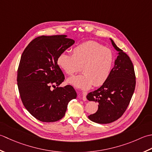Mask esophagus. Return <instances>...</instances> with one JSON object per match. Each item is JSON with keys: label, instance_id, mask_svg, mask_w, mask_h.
<instances>
[{"label": "esophagus", "instance_id": "34e87169", "mask_svg": "<svg viewBox=\"0 0 152 152\" xmlns=\"http://www.w3.org/2000/svg\"><path fill=\"white\" fill-rule=\"evenodd\" d=\"M86 95H87V92H86V91H83L82 92V99H83V101L86 100Z\"/></svg>", "mask_w": 152, "mask_h": 152}]
</instances>
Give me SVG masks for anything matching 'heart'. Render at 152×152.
<instances>
[{
  "label": "heart",
  "mask_w": 152,
  "mask_h": 152,
  "mask_svg": "<svg viewBox=\"0 0 152 152\" xmlns=\"http://www.w3.org/2000/svg\"><path fill=\"white\" fill-rule=\"evenodd\" d=\"M115 61L113 52L94 41L79 45L72 50V55L61 53L57 59L58 67L68 75L79 72L83 74L67 79L75 87L87 90L93 85L99 86L109 78Z\"/></svg>",
  "instance_id": "b5f03b06"
}]
</instances>
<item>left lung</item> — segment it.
I'll return each mask as SVG.
<instances>
[{"label": "left lung", "instance_id": "left-lung-1", "mask_svg": "<svg viewBox=\"0 0 152 152\" xmlns=\"http://www.w3.org/2000/svg\"><path fill=\"white\" fill-rule=\"evenodd\" d=\"M110 40L114 48L118 52L115 65L106 81L98 89L86 96L88 100L98 104L97 111L88 115V119L100 124L112 123L123 115L136 86L134 66L131 59L117 47L112 39Z\"/></svg>", "mask_w": 152, "mask_h": 152}]
</instances>
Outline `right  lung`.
Returning <instances> with one entry per match:
<instances>
[{"instance_id": "right-lung-1", "label": "right lung", "mask_w": 152, "mask_h": 152, "mask_svg": "<svg viewBox=\"0 0 152 152\" xmlns=\"http://www.w3.org/2000/svg\"><path fill=\"white\" fill-rule=\"evenodd\" d=\"M74 43L67 35H42L33 39L21 55L17 74L20 97L26 110L41 121L61 119L68 103L77 98L72 86H59L65 77L57 64L59 55Z\"/></svg>"}]
</instances>
